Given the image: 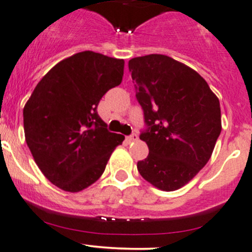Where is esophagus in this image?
<instances>
[{
  "label": "esophagus",
  "instance_id": "esophagus-1",
  "mask_svg": "<svg viewBox=\"0 0 252 252\" xmlns=\"http://www.w3.org/2000/svg\"><path fill=\"white\" fill-rule=\"evenodd\" d=\"M138 138H139L138 134H136V133H133V134H131V135L126 136V140H128L129 143H131V141H136V140H138Z\"/></svg>",
  "mask_w": 252,
  "mask_h": 252
}]
</instances>
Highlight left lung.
<instances>
[{
    "label": "left lung",
    "mask_w": 252,
    "mask_h": 252,
    "mask_svg": "<svg viewBox=\"0 0 252 252\" xmlns=\"http://www.w3.org/2000/svg\"><path fill=\"white\" fill-rule=\"evenodd\" d=\"M149 155L139 173L162 191L188 183L211 158L221 131L220 103L193 69L161 54L129 60Z\"/></svg>",
    "instance_id": "1"
}]
</instances>
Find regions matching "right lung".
Returning a JSON list of instances; mask_svg holds the SVG:
<instances>
[{"label": "right lung", "instance_id": "obj_1", "mask_svg": "<svg viewBox=\"0 0 252 252\" xmlns=\"http://www.w3.org/2000/svg\"><path fill=\"white\" fill-rule=\"evenodd\" d=\"M124 60L81 51L56 64L34 89L23 109L24 135L43 175L66 192H80L103 173L116 146L97 113L108 90L121 85Z\"/></svg>", "mask_w": 252, "mask_h": 252}]
</instances>
